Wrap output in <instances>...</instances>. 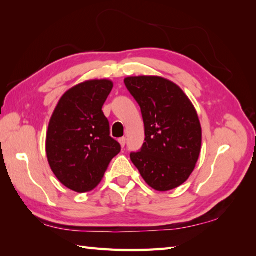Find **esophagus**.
I'll use <instances>...</instances> for the list:
<instances>
[{
  "instance_id": "obj_1",
  "label": "esophagus",
  "mask_w": 256,
  "mask_h": 256,
  "mask_svg": "<svg viewBox=\"0 0 256 256\" xmlns=\"http://www.w3.org/2000/svg\"><path fill=\"white\" fill-rule=\"evenodd\" d=\"M118 141H119V144H120V146H122V148L124 146V144H126V138H124V137L119 138V139H118Z\"/></svg>"
}]
</instances>
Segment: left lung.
I'll list each match as a JSON object with an SVG mask.
<instances>
[{
    "instance_id": "8db88e82",
    "label": "left lung",
    "mask_w": 256,
    "mask_h": 256,
    "mask_svg": "<svg viewBox=\"0 0 256 256\" xmlns=\"http://www.w3.org/2000/svg\"><path fill=\"white\" fill-rule=\"evenodd\" d=\"M144 122V144L130 158L146 183L158 192L182 185L200 153L202 127L196 110L178 85L160 76L124 78Z\"/></svg>"
}]
</instances>
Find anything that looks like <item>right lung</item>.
<instances>
[{"label": "right lung", "mask_w": 256, "mask_h": 256, "mask_svg": "<svg viewBox=\"0 0 256 256\" xmlns=\"http://www.w3.org/2000/svg\"><path fill=\"white\" fill-rule=\"evenodd\" d=\"M112 88L108 80L78 84L64 94L51 116L46 138L49 166L56 178L74 192L95 188L120 152L102 110Z\"/></svg>", "instance_id": "right-lung-1"}]
</instances>
